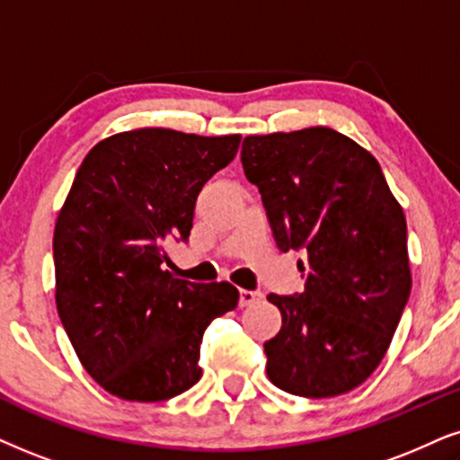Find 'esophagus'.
Segmentation results:
<instances>
[{
    "label": "esophagus",
    "mask_w": 460,
    "mask_h": 460,
    "mask_svg": "<svg viewBox=\"0 0 460 460\" xmlns=\"http://www.w3.org/2000/svg\"><path fill=\"white\" fill-rule=\"evenodd\" d=\"M261 299H263V293H261V290H240V307H248L257 304Z\"/></svg>",
    "instance_id": "esophagus-1"
}]
</instances>
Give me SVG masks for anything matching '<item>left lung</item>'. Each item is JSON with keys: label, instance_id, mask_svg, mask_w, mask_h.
Masks as SVG:
<instances>
[{"label": "left lung", "instance_id": "8db88e82", "mask_svg": "<svg viewBox=\"0 0 460 460\" xmlns=\"http://www.w3.org/2000/svg\"><path fill=\"white\" fill-rule=\"evenodd\" d=\"M282 252L304 250L305 290L267 295L282 329L265 341L267 377L307 399L344 394L374 374L410 299L408 225L380 163L329 127L242 144Z\"/></svg>", "mask_w": 460, "mask_h": 460}]
</instances>
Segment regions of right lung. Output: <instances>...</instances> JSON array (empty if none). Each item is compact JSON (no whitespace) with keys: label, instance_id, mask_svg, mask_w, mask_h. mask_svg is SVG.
Masks as SVG:
<instances>
[{"label":"right lung","instance_id":"obj_1","mask_svg":"<svg viewBox=\"0 0 460 460\" xmlns=\"http://www.w3.org/2000/svg\"><path fill=\"white\" fill-rule=\"evenodd\" d=\"M240 142L148 127L102 139L75 173L52 237L57 310L80 363L116 397L189 391L203 331L235 310L234 284L178 280L165 248L189 240L197 195Z\"/></svg>","mask_w":460,"mask_h":460}]
</instances>
